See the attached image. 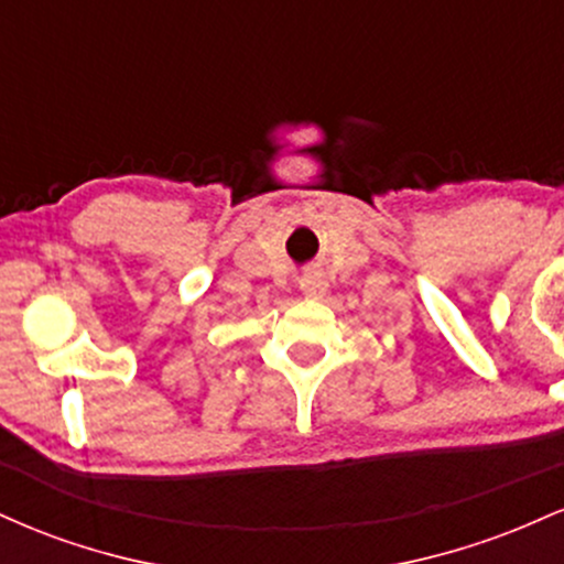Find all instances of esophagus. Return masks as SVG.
Here are the masks:
<instances>
[{"instance_id":"34e87169","label":"esophagus","mask_w":564,"mask_h":564,"mask_svg":"<svg viewBox=\"0 0 564 564\" xmlns=\"http://www.w3.org/2000/svg\"><path fill=\"white\" fill-rule=\"evenodd\" d=\"M300 289H302V294L307 296V300H318L323 291H326V281H323L318 273L304 275L302 281H300Z\"/></svg>"}]
</instances>
